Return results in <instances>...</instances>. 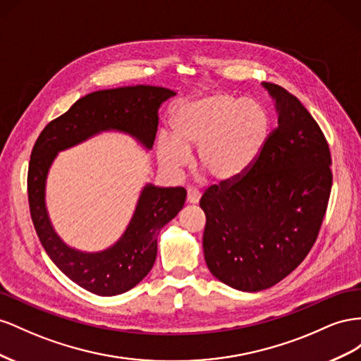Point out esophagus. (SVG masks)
Segmentation results:
<instances>
[{"mask_svg":"<svg viewBox=\"0 0 361 361\" xmlns=\"http://www.w3.org/2000/svg\"><path fill=\"white\" fill-rule=\"evenodd\" d=\"M201 200V193L197 189H189L188 190V202L189 204H198Z\"/></svg>","mask_w":361,"mask_h":361,"instance_id":"obj_1","label":"esophagus"}]
</instances>
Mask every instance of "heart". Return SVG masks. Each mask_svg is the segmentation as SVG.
<instances>
[{
  "label": "heart",
  "instance_id": "1",
  "mask_svg": "<svg viewBox=\"0 0 361 361\" xmlns=\"http://www.w3.org/2000/svg\"><path fill=\"white\" fill-rule=\"evenodd\" d=\"M271 133L263 102L226 92L183 102L171 116V135H160L156 152L161 166L181 171L188 151L197 149V166L218 183L238 180L259 159Z\"/></svg>",
  "mask_w": 361,
  "mask_h": 361
}]
</instances>
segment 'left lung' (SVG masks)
<instances>
[{
    "label": "left lung",
    "mask_w": 361,
    "mask_h": 361,
    "mask_svg": "<svg viewBox=\"0 0 361 361\" xmlns=\"http://www.w3.org/2000/svg\"><path fill=\"white\" fill-rule=\"evenodd\" d=\"M278 127L250 172L212 186L205 213L204 259L213 276L242 292L280 283L310 252L331 192V154L301 101L281 86L262 83Z\"/></svg>",
    "instance_id": "8db88e82"
}]
</instances>
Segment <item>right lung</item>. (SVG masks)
Returning <instances> with one entry per match:
<instances>
[{
  "mask_svg": "<svg viewBox=\"0 0 361 361\" xmlns=\"http://www.w3.org/2000/svg\"><path fill=\"white\" fill-rule=\"evenodd\" d=\"M173 95L177 92L172 89L145 85L92 92L51 121L35 143L28 166V204L36 233L59 269L90 293L121 295L148 275L157 257V235L183 209L186 190L147 183L121 238L106 250L87 252L65 243L49 219V169L59 152L107 131L123 133L149 151L159 126L157 111Z\"/></svg>",
  "mask_w": 361,
  "mask_h": 361,
  "instance_id": "obj_1",
  "label": "right lung"
}]
</instances>
